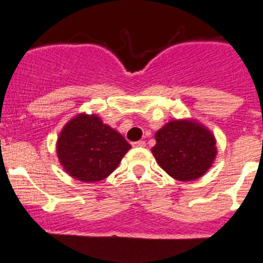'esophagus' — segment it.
<instances>
[{
	"label": "esophagus",
	"mask_w": 263,
	"mask_h": 263,
	"mask_svg": "<svg viewBox=\"0 0 263 263\" xmlns=\"http://www.w3.org/2000/svg\"><path fill=\"white\" fill-rule=\"evenodd\" d=\"M132 145L136 146V148H143V146H145V141H144V140H139V141L132 143Z\"/></svg>",
	"instance_id": "1"
}]
</instances>
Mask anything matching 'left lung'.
Instances as JSON below:
<instances>
[{"label": "left lung", "instance_id": "left-lung-1", "mask_svg": "<svg viewBox=\"0 0 263 263\" xmlns=\"http://www.w3.org/2000/svg\"><path fill=\"white\" fill-rule=\"evenodd\" d=\"M154 158L176 180L190 181L209 170L217 154L213 135L198 123L173 120L156 134Z\"/></svg>", "mask_w": 263, "mask_h": 263}]
</instances>
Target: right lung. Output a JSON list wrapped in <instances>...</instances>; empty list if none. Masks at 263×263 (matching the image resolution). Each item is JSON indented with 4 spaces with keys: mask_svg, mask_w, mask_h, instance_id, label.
Listing matches in <instances>:
<instances>
[{
    "mask_svg": "<svg viewBox=\"0 0 263 263\" xmlns=\"http://www.w3.org/2000/svg\"><path fill=\"white\" fill-rule=\"evenodd\" d=\"M131 145L97 115L80 114L70 120L57 141L65 170L78 180L93 183L109 176Z\"/></svg>",
    "mask_w": 263,
    "mask_h": 263,
    "instance_id": "1",
    "label": "right lung"
}]
</instances>
